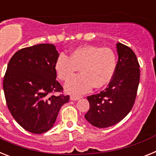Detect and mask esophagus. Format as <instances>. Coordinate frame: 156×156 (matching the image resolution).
Masks as SVG:
<instances>
[{"instance_id": "esophagus-1", "label": "esophagus", "mask_w": 156, "mask_h": 156, "mask_svg": "<svg viewBox=\"0 0 156 156\" xmlns=\"http://www.w3.org/2000/svg\"><path fill=\"white\" fill-rule=\"evenodd\" d=\"M80 98H81V97H76V96H74V95H71L70 97L71 101H78Z\"/></svg>"}]
</instances>
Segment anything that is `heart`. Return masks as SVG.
<instances>
[{"label": "heart", "instance_id": "obj_1", "mask_svg": "<svg viewBox=\"0 0 156 156\" xmlns=\"http://www.w3.org/2000/svg\"><path fill=\"white\" fill-rule=\"evenodd\" d=\"M115 53L109 48L94 45L78 47L70 55L60 54L55 60L58 78L67 82L80 69L81 74L65 84V89L73 95H81L93 88L101 89L112 81L115 72Z\"/></svg>", "mask_w": 156, "mask_h": 156}]
</instances>
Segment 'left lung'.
I'll return each mask as SVG.
<instances>
[{
	"label": "left lung",
	"mask_w": 156,
	"mask_h": 156,
	"mask_svg": "<svg viewBox=\"0 0 156 156\" xmlns=\"http://www.w3.org/2000/svg\"><path fill=\"white\" fill-rule=\"evenodd\" d=\"M116 45L119 60L108 87L87 97L90 108L85 118L98 128L112 126L128 115L135 103L140 82V65L133 51L122 43Z\"/></svg>",
	"instance_id": "obj_1"
}]
</instances>
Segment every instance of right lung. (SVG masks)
Returning a JSON list of instances; mask_svg holds the SVG:
<instances>
[{"mask_svg":"<svg viewBox=\"0 0 156 156\" xmlns=\"http://www.w3.org/2000/svg\"><path fill=\"white\" fill-rule=\"evenodd\" d=\"M59 56L52 44H39L19 50L11 58L3 80L9 112L24 129L36 134L54 125L59 109L70 100L56 78Z\"/></svg>","mask_w":156,"mask_h":156,"instance_id":"right-lung-1","label":"right lung"}]
</instances>
